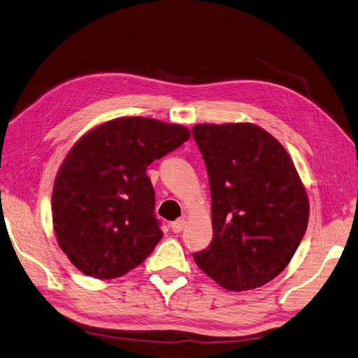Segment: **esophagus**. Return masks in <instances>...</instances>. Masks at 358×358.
I'll return each mask as SVG.
<instances>
[{"label":"esophagus","mask_w":358,"mask_h":358,"mask_svg":"<svg viewBox=\"0 0 358 358\" xmlns=\"http://www.w3.org/2000/svg\"><path fill=\"white\" fill-rule=\"evenodd\" d=\"M171 231L173 232H180L182 229H184V226H185V219H178V220H174L171 224Z\"/></svg>","instance_id":"obj_1"}]
</instances>
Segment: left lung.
Segmentation results:
<instances>
[{
	"label": "left lung",
	"mask_w": 358,
	"mask_h": 358,
	"mask_svg": "<svg viewBox=\"0 0 358 358\" xmlns=\"http://www.w3.org/2000/svg\"><path fill=\"white\" fill-rule=\"evenodd\" d=\"M193 136L206 164L214 231L196 264L224 289H257L282 272L307 231L299 174L257 124H197Z\"/></svg>",
	"instance_id": "1"
}]
</instances>
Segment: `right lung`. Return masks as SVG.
<instances>
[{"label":"right lung","mask_w":358,"mask_h":358,"mask_svg":"<svg viewBox=\"0 0 358 358\" xmlns=\"http://www.w3.org/2000/svg\"><path fill=\"white\" fill-rule=\"evenodd\" d=\"M188 138L184 126L123 117L74 144L57 171L51 211L59 246L80 272L112 280L152 254L162 231L145 170Z\"/></svg>","instance_id":"right-lung-1"}]
</instances>
